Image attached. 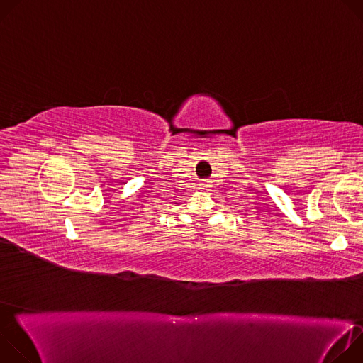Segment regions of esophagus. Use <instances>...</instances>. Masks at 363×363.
Segmentation results:
<instances>
[{"label":"esophagus","instance_id":"obj_1","mask_svg":"<svg viewBox=\"0 0 363 363\" xmlns=\"http://www.w3.org/2000/svg\"><path fill=\"white\" fill-rule=\"evenodd\" d=\"M210 188H211L210 181H202V182L199 184V189H202V191H208Z\"/></svg>","mask_w":363,"mask_h":363}]
</instances>
